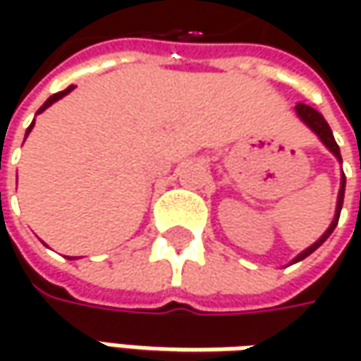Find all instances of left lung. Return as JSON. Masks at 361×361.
Returning <instances> with one entry per match:
<instances>
[{
	"label": "left lung",
	"instance_id": "1",
	"mask_svg": "<svg viewBox=\"0 0 361 361\" xmlns=\"http://www.w3.org/2000/svg\"><path fill=\"white\" fill-rule=\"evenodd\" d=\"M295 112H298L299 120L305 124V126H310L315 134H317V138L324 142V146H326L327 150L338 159V162L341 164V154H340V146H338V142H336V138H334V132H331V128H329V124L326 122V118L315 110V108H312V106L307 104H301L299 102L298 106H295ZM343 195H345V174H343V171H341V178H340V192H338V202H336V215H334V221L329 223V227L326 229V233L317 239V241L313 243V245H310L307 249H303L301 253H299L298 257H293L291 261H289V265H293V263H298V261H303L305 257H310L315 251V249H319L324 243L327 241V237L334 233V229L338 227V221H340V213H341V207H343Z\"/></svg>",
	"mask_w": 361,
	"mask_h": 361
}]
</instances>
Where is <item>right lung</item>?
Returning <instances> with one entry per match:
<instances>
[{
  "label": "right lung",
  "instance_id": "right-lung-1",
  "mask_svg": "<svg viewBox=\"0 0 361 361\" xmlns=\"http://www.w3.org/2000/svg\"><path fill=\"white\" fill-rule=\"evenodd\" d=\"M74 88H76V86H68V88H66V90L58 92V94H54V96H49L48 100H46V102H44V106H42V108H39V110H37V114H42V112H44V110H46V108H49V106L54 104V102H58V100H60V98H63V96H66V94H70V92L74 90ZM32 128H34V122H32V124H30V128H27V130H25V138H27V134H30V132H32ZM70 259H76V257H70Z\"/></svg>",
  "mask_w": 361,
  "mask_h": 361
}]
</instances>
